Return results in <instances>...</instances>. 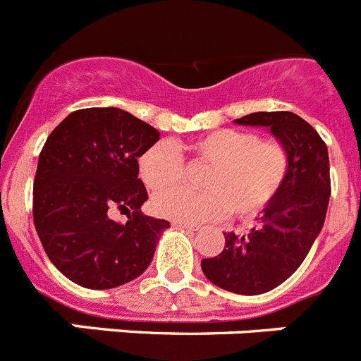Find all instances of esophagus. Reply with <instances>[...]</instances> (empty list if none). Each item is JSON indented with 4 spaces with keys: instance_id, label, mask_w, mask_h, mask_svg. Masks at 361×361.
<instances>
[{
    "instance_id": "1",
    "label": "esophagus",
    "mask_w": 361,
    "mask_h": 361,
    "mask_svg": "<svg viewBox=\"0 0 361 361\" xmlns=\"http://www.w3.org/2000/svg\"><path fill=\"white\" fill-rule=\"evenodd\" d=\"M173 226H178V228H186V229H190V231H195V229H199V226L190 224V222H184V220H173Z\"/></svg>"
}]
</instances>
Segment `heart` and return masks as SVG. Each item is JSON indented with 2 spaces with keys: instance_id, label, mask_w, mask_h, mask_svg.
<instances>
[{
  "instance_id": "b5f03b06",
  "label": "heart",
  "mask_w": 361,
  "mask_h": 361,
  "mask_svg": "<svg viewBox=\"0 0 361 361\" xmlns=\"http://www.w3.org/2000/svg\"><path fill=\"white\" fill-rule=\"evenodd\" d=\"M186 152L193 164L209 166L200 178L206 191L170 190L184 180V159L173 142L149 146L137 168L148 190H170L153 199V209L190 224L222 219L229 212L240 220L258 216L276 199L291 170V155L282 142L244 130L204 133Z\"/></svg>"
}]
</instances>
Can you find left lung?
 I'll use <instances>...</instances> for the list:
<instances>
[{
	"mask_svg": "<svg viewBox=\"0 0 361 361\" xmlns=\"http://www.w3.org/2000/svg\"><path fill=\"white\" fill-rule=\"evenodd\" d=\"M269 126L289 149L288 180L247 235L224 233L222 253L202 258L204 275L226 291L262 295L289 279L304 262L329 206V153L318 132L293 111H255L235 119Z\"/></svg>",
	"mask_w": 361,
	"mask_h": 361,
	"instance_id": "8db88e82",
	"label": "left lung"
}]
</instances>
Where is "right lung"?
<instances>
[{
    "instance_id": "right-lung-1",
    "label": "right lung",
    "mask_w": 361,
    "mask_h": 361,
    "mask_svg": "<svg viewBox=\"0 0 361 361\" xmlns=\"http://www.w3.org/2000/svg\"><path fill=\"white\" fill-rule=\"evenodd\" d=\"M159 132L119 108H82L57 124L44 142L34 178L32 215L50 262L88 289L137 279L152 262L170 222L141 212L148 191L137 159ZM121 209L129 222L109 213Z\"/></svg>"
}]
</instances>
